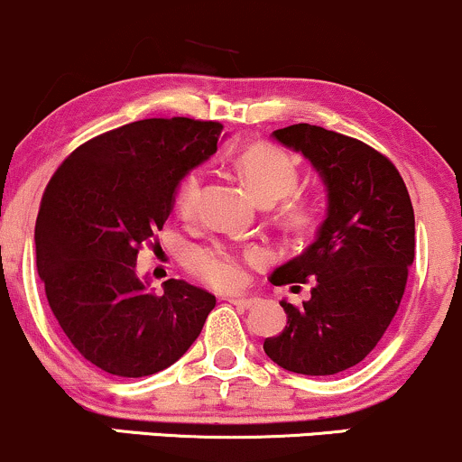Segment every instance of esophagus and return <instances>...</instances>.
I'll list each match as a JSON object with an SVG mask.
<instances>
[{"instance_id":"1","label":"esophagus","mask_w":462,"mask_h":462,"mask_svg":"<svg viewBox=\"0 0 462 462\" xmlns=\"http://www.w3.org/2000/svg\"><path fill=\"white\" fill-rule=\"evenodd\" d=\"M230 301L232 306H236V309H241V310H247V309H252L254 304H256V298H230L227 300Z\"/></svg>"}]
</instances>
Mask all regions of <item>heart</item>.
I'll use <instances>...</instances> for the list:
<instances>
[{
  "mask_svg": "<svg viewBox=\"0 0 462 462\" xmlns=\"http://www.w3.org/2000/svg\"><path fill=\"white\" fill-rule=\"evenodd\" d=\"M236 171L249 193L261 204H273L293 193L300 180V169L293 158L269 143H254L238 153ZM201 182V171H189L178 184L176 210L184 219L193 217L198 210ZM284 217L293 227H304L310 221V210L304 201L295 199L286 206ZM258 261H263V252L254 247L241 254L226 247H195L187 254L189 272L219 291H235L245 284V267Z\"/></svg>",
  "mask_w": 462,
  "mask_h": 462,
  "instance_id": "1",
  "label": "heart"
}]
</instances>
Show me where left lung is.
<instances>
[{
  "label": "left lung",
  "instance_id": "obj_1",
  "mask_svg": "<svg viewBox=\"0 0 462 462\" xmlns=\"http://www.w3.org/2000/svg\"><path fill=\"white\" fill-rule=\"evenodd\" d=\"M326 187V219L300 256L273 269L272 284L312 282L301 309L282 300L286 326L264 354L293 374L332 375L378 346L400 309L415 258V213L393 162L356 139L319 125L275 130Z\"/></svg>",
  "mask_w": 462,
  "mask_h": 462
}]
</instances>
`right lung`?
Masks as SVG:
<instances>
[{"mask_svg":"<svg viewBox=\"0 0 462 462\" xmlns=\"http://www.w3.org/2000/svg\"><path fill=\"white\" fill-rule=\"evenodd\" d=\"M215 121L143 119L79 145L47 184L36 217V269L50 309L88 363L121 378L173 365L193 346L215 295L139 278L136 256L162 230L178 184L217 152Z\"/></svg>","mask_w":462,"mask_h":462,"instance_id":"right-lung-1","label":"right lung"}]
</instances>
